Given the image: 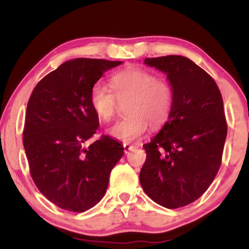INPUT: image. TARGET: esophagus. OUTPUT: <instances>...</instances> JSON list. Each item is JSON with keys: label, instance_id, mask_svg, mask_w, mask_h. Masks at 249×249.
Returning a JSON list of instances; mask_svg holds the SVG:
<instances>
[{"label": "esophagus", "instance_id": "34e87169", "mask_svg": "<svg viewBox=\"0 0 249 249\" xmlns=\"http://www.w3.org/2000/svg\"><path fill=\"white\" fill-rule=\"evenodd\" d=\"M135 149V146L134 145H129V144H124V152L125 154H128V153H130L131 151H134Z\"/></svg>", "mask_w": 249, "mask_h": 249}]
</instances>
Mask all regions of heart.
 Returning <instances> with one entry per match:
<instances>
[{
    "mask_svg": "<svg viewBox=\"0 0 249 249\" xmlns=\"http://www.w3.org/2000/svg\"><path fill=\"white\" fill-rule=\"evenodd\" d=\"M108 90L104 85L95 84L89 93L90 107L102 121H110L118 110L119 102L127 101L129 114L107 129V134L118 141L130 142L153 127L165 124L175 104V89L169 80L158 78L151 71L139 67L125 68L110 79Z\"/></svg>",
    "mask_w": 249,
    "mask_h": 249,
    "instance_id": "b5f03b06",
    "label": "heart"
}]
</instances>
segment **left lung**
I'll list each match as a JSON object with an SVG mask.
<instances>
[{
	"instance_id": "obj_1",
	"label": "left lung",
	"mask_w": 249,
	"mask_h": 249,
	"mask_svg": "<svg viewBox=\"0 0 249 249\" xmlns=\"http://www.w3.org/2000/svg\"><path fill=\"white\" fill-rule=\"evenodd\" d=\"M175 89L169 120L142 145L146 161L139 180L144 192L166 209L198 199L219 171L228 124L221 91L212 77L181 55L147 57Z\"/></svg>"
}]
</instances>
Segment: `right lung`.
<instances>
[{"label":"right lung","instance_id":"1","mask_svg":"<svg viewBox=\"0 0 249 249\" xmlns=\"http://www.w3.org/2000/svg\"><path fill=\"white\" fill-rule=\"evenodd\" d=\"M121 61L79 57L46 74L27 104L22 142L30 176L40 193L60 209L81 213L107 192L108 177L124 147L102 135L89 103L91 87Z\"/></svg>","mask_w":249,"mask_h":249}]
</instances>
